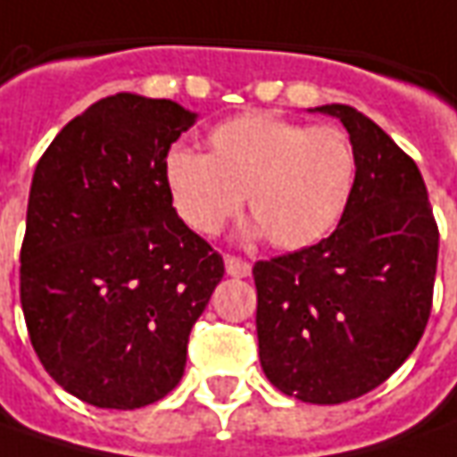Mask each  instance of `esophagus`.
Returning a JSON list of instances; mask_svg holds the SVG:
<instances>
[{"label": "esophagus", "instance_id": "esophagus-1", "mask_svg": "<svg viewBox=\"0 0 457 457\" xmlns=\"http://www.w3.org/2000/svg\"><path fill=\"white\" fill-rule=\"evenodd\" d=\"M225 270H228L229 278H250V275H253L250 262H245L240 257H232V254L225 257Z\"/></svg>", "mask_w": 457, "mask_h": 457}]
</instances>
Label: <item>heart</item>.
<instances>
[{"label":"heart","mask_w":457,"mask_h":457,"mask_svg":"<svg viewBox=\"0 0 457 457\" xmlns=\"http://www.w3.org/2000/svg\"><path fill=\"white\" fill-rule=\"evenodd\" d=\"M164 185L177 215L200 235L220 232L247 195L257 217L250 237L270 235L280 250H305L343 222L358 185V154L337 127L247 112L210 129L207 154L167 152Z\"/></svg>","instance_id":"heart-1"}]
</instances>
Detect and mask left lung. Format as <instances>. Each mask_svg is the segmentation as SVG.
Listing matches in <instances>:
<instances>
[{
  "label": "left lung",
  "instance_id": "1",
  "mask_svg": "<svg viewBox=\"0 0 457 457\" xmlns=\"http://www.w3.org/2000/svg\"><path fill=\"white\" fill-rule=\"evenodd\" d=\"M358 154L343 222L312 247L254 262L260 365L280 393L337 405L385 383L408 360L433 305L437 225L418 164L347 104Z\"/></svg>",
  "mask_w": 457,
  "mask_h": 457
}]
</instances>
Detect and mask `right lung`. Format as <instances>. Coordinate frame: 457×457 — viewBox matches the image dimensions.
I'll use <instances>...</instances> for the list:
<instances>
[{
    "label": "right lung",
    "mask_w": 457,
    "mask_h": 457,
    "mask_svg": "<svg viewBox=\"0 0 457 457\" xmlns=\"http://www.w3.org/2000/svg\"><path fill=\"white\" fill-rule=\"evenodd\" d=\"M195 122L172 99L117 92L64 124L34 170L21 310L45 370L95 408L175 390L225 275L164 185V157Z\"/></svg>",
    "instance_id": "add662e5"
}]
</instances>
